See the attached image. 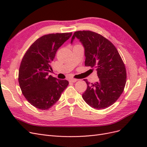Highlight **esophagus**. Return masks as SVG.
<instances>
[{"mask_svg":"<svg viewBox=\"0 0 147 147\" xmlns=\"http://www.w3.org/2000/svg\"><path fill=\"white\" fill-rule=\"evenodd\" d=\"M77 80H78L77 79H75V78H70V79L69 80V82H72V83H75V82H76Z\"/></svg>","mask_w":147,"mask_h":147,"instance_id":"34e87169","label":"esophagus"}]
</instances>
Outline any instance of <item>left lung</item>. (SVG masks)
I'll return each mask as SVG.
<instances>
[{"mask_svg": "<svg viewBox=\"0 0 147 147\" xmlns=\"http://www.w3.org/2000/svg\"><path fill=\"white\" fill-rule=\"evenodd\" d=\"M84 48L85 66L96 69L99 81L90 85L87 80V89L83 100L91 107L104 109L113 105L124 91L126 82L125 65L113 44L102 35L90 30L74 32Z\"/></svg>", "mask_w": 147, "mask_h": 147, "instance_id": "8db88e82", "label": "left lung"}]
</instances>
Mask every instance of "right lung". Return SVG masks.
Masks as SVG:
<instances>
[{
  "instance_id": "obj_1",
  "label": "right lung",
  "mask_w": 147,
  "mask_h": 147,
  "mask_svg": "<svg viewBox=\"0 0 147 147\" xmlns=\"http://www.w3.org/2000/svg\"><path fill=\"white\" fill-rule=\"evenodd\" d=\"M70 33L45 35L35 40L21 61L18 82L29 103L40 110L51 108L58 100L69 82L48 75L59 48L72 36Z\"/></svg>"
}]
</instances>
